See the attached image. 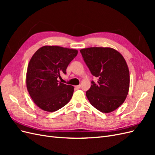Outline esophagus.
Listing matches in <instances>:
<instances>
[{
    "label": "esophagus",
    "instance_id": "34e87169",
    "mask_svg": "<svg viewBox=\"0 0 155 155\" xmlns=\"http://www.w3.org/2000/svg\"><path fill=\"white\" fill-rule=\"evenodd\" d=\"M75 88H76V89H79L81 88V85H77V86H75Z\"/></svg>",
    "mask_w": 155,
    "mask_h": 155
}]
</instances>
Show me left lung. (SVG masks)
<instances>
[{
  "label": "left lung",
  "instance_id": "8db88e82",
  "mask_svg": "<svg viewBox=\"0 0 155 155\" xmlns=\"http://www.w3.org/2000/svg\"><path fill=\"white\" fill-rule=\"evenodd\" d=\"M84 61L97 83L86 92L91 104L104 113L114 111L123 104L129 88V71L125 59L111 48L92 47L80 50Z\"/></svg>",
  "mask_w": 155,
  "mask_h": 155
}]
</instances>
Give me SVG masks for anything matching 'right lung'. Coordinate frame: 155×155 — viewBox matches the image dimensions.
Here are the masks:
<instances>
[{"label": "right lung", "mask_w": 155, "mask_h": 155, "mask_svg": "<svg viewBox=\"0 0 155 155\" xmlns=\"http://www.w3.org/2000/svg\"><path fill=\"white\" fill-rule=\"evenodd\" d=\"M78 50L57 46H45L32 56L26 73V87L35 104L42 110L54 112L71 99L74 87L59 82L66 74Z\"/></svg>", "instance_id": "1"}]
</instances>
